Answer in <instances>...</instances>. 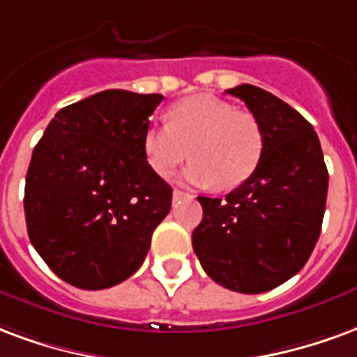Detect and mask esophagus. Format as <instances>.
Segmentation results:
<instances>
[{"instance_id":"esophagus-1","label":"esophagus","mask_w":357,"mask_h":357,"mask_svg":"<svg viewBox=\"0 0 357 357\" xmlns=\"http://www.w3.org/2000/svg\"><path fill=\"white\" fill-rule=\"evenodd\" d=\"M182 197H190V194L182 192V190H175V192H173V199H175V202H178V199H182Z\"/></svg>"}]
</instances>
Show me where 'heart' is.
Returning a JSON list of instances; mask_svg holds the SVG:
<instances>
[{"label":"heart","mask_w":357,"mask_h":357,"mask_svg":"<svg viewBox=\"0 0 357 357\" xmlns=\"http://www.w3.org/2000/svg\"><path fill=\"white\" fill-rule=\"evenodd\" d=\"M194 155L182 178L194 186L236 188L253 175L264 152V131L253 114L213 95H194L173 104L167 123L148 125L142 153L153 175L167 178Z\"/></svg>","instance_id":"heart-1"}]
</instances>
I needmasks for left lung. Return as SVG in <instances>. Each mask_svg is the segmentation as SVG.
I'll list each match as a JSON object with an SVG mask.
<instances>
[{
  "mask_svg": "<svg viewBox=\"0 0 357 357\" xmlns=\"http://www.w3.org/2000/svg\"><path fill=\"white\" fill-rule=\"evenodd\" d=\"M241 98L264 131L255 173L222 197H197L204 218L192 245L218 285L257 295L301 272L324 222L329 175L316 131L282 98L249 83Z\"/></svg>",
  "mask_w": 357,
  "mask_h": 357,
  "instance_id": "8db88e82",
  "label": "left lung"
}]
</instances>
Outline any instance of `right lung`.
Instances as JSON below:
<instances>
[{
	"instance_id": "1",
	"label": "right lung",
	"mask_w": 357,
	"mask_h": 357,
	"mask_svg": "<svg viewBox=\"0 0 357 357\" xmlns=\"http://www.w3.org/2000/svg\"><path fill=\"white\" fill-rule=\"evenodd\" d=\"M163 95L108 89L54 114L24 188L28 236L61 280L108 289L144 262L173 188L153 175L142 135Z\"/></svg>"
}]
</instances>
